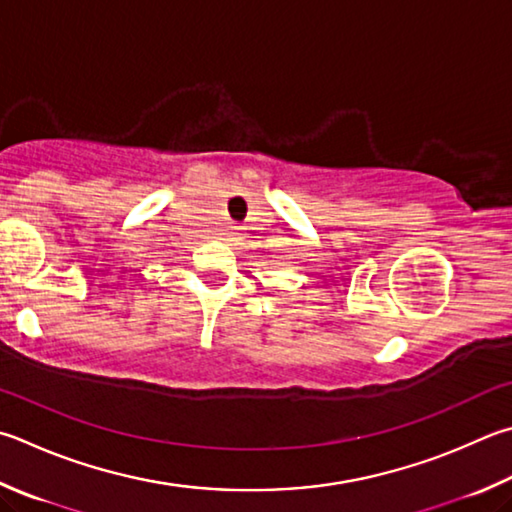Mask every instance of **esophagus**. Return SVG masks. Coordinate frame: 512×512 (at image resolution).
I'll return each instance as SVG.
<instances>
[{"label":"esophagus","mask_w":512,"mask_h":512,"mask_svg":"<svg viewBox=\"0 0 512 512\" xmlns=\"http://www.w3.org/2000/svg\"><path fill=\"white\" fill-rule=\"evenodd\" d=\"M235 232H237V226H228V228H224V232H221V237L230 239V237H235Z\"/></svg>","instance_id":"esophagus-1"}]
</instances>
